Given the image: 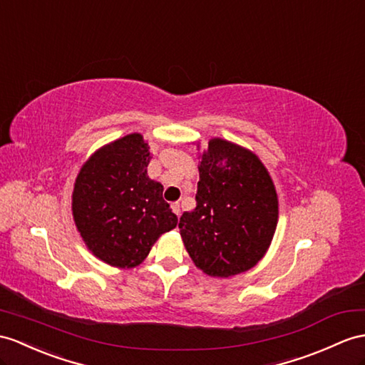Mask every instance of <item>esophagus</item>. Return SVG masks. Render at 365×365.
Returning a JSON list of instances; mask_svg holds the SVG:
<instances>
[{
	"instance_id": "esophagus-1",
	"label": "esophagus",
	"mask_w": 365,
	"mask_h": 365,
	"mask_svg": "<svg viewBox=\"0 0 365 365\" xmlns=\"http://www.w3.org/2000/svg\"><path fill=\"white\" fill-rule=\"evenodd\" d=\"M172 210H173V213H175L176 217H180V213H181L180 202H173V204H172Z\"/></svg>"
}]
</instances>
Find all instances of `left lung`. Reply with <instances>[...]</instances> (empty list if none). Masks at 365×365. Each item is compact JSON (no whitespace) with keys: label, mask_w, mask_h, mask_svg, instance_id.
Here are the masks:
<instances>
[{"label":"left lung","mask_w":365,"mask_h":365,"mask_svg":"<svg viewBox=\"0 0 365 365\" xmlns=\"http://www.w3.org/2000/svg\"><path fill=\"white\" fill-rule=\"evenodd\" d=\"M197 207L180 218L195 266L212 277L251 269L268 251L279 200L271 176L251 150L215 138L200 163Z\"/></svg>","instance_id":"obj_1"}]
</instances>
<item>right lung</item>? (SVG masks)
I'll return each mask as SVG.
<instances>
[{
    "label": "right lung",
    "instance_id": "add662e5",
    "mask_svg": "<svg viewBox=\"0 0 365 365\" xmlns=\"http://www.w3.org/2000/svg\"><path fill=\"white\" fill-rule=\"evenodd\" d=\"M148 144L139 133L106 144L76 178L73 217L97 259L115 268H135L156 240L176 227L163 198V184L150 180Z\"/></svg>",
    "mask_w": 365,
    "mask_h": 365
}]
</instances>
